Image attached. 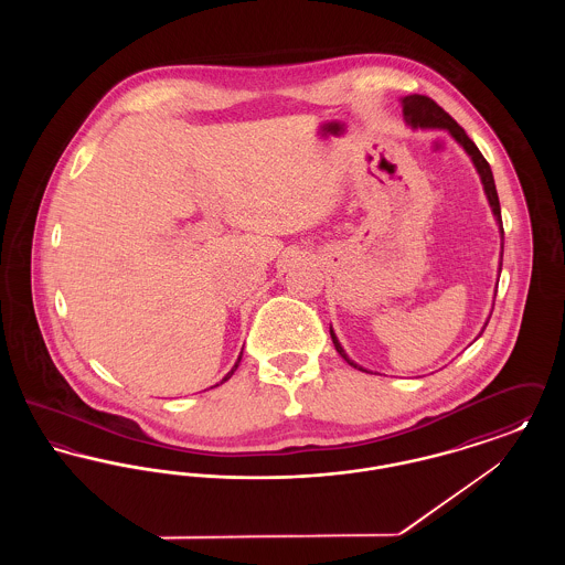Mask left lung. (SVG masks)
<instances>
[{
	"label": "left lung",
	"mask_w": 565,
	"mask_h": 565,
	"mask_svg": "<svg viewBox=\"0 0 565 565\" xmlns=\"http://www.w3.org/2000/svg\"><path fill=\"white\" fill-rule=\"evenodd\" d=\"M403 111L406 122L411 127H424V129H447L449 134L456 137L457 141L463 146V150L470 154V159L475 162L479 175H481V182H483L484 194L489 199V205L493 210V215L500 224V235H502V254H504V228H502V214H500V199H498V190H495V182H493V173H491V167L489 162L484 161L481 150L475 146V141L466 135V131L457 125L456 120L440 108L434 99L426 97V95H408L403 99ZM487 326V323H484ZM330 337H332V343L337 351L348 360V364H351L353 369H360L358 364H353L348 353L341 348L339 339L334 337V332L330 330ZM362 371V369H360Z\"/></svg>",
	"instance_id": "8db88e82"
}]
</instances>
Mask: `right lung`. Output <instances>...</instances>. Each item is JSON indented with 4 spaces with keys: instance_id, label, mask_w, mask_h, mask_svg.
<instances>
[{
    "instance_id": "obj_1",
    "label": "right lung",
    "mask_w": 565,
    "mask_h": 565,
    "mask_svg": "<svg viewBox=\"0 0 565 565\" xmlns=\"http://www.w3.org/2000/svg\"><path fill=\"white\" fill-rule=\"evenodd\" d=\"M239 362H242V355H239V360H237V362H235V366H233V369H231V373H228V375L224 376V379H222V381H226V379H231V376H233V373H235V371H237V366H239ZM222 381H220V383H222Z\"/></svg>"
}]
</instances>
